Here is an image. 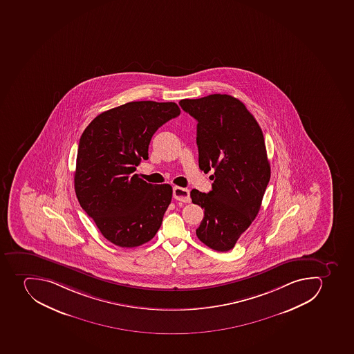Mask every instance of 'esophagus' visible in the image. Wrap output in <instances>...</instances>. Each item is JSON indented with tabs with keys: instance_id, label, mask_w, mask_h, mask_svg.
<instances>
[{
	"instance_id": "34e87169",
	"label": "esophagus",
	"mask_w": 354,
	"mask_h": 354,
	"mask_svg": "<svg viewBox=\"0 0 354 354\" xmlns=\"http://www.w3.org/2000/svg\"><path fill=\"white\" fill-rule=\"evenodd\" d=\"M174 198L177 199L179 202L189 203V190L187 188L174 187Z\"/></svg>"
}]
</instances>
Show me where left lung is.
Masks as SVG:
<instances>
[{
    "label": "left lung",
    "mask_w": 354,
    "mask_h": 354,
    "mask_svg": "<svg viewBox=\"0 0 354 354\" xmlns=\"http://www.w3.org/2000/svg\"><path fill=\"white\" fill-rule=\"evenodd\" d=\"M179 105L197 121L199 169L214 171L209 193L190 192L192 202L204 208L197 238L225 252L234 248L261 207L270 180L265 138L252 114L233 96L185 98Z\"/></svg>",
    "instance_id": "obj_1"
}]
</instances>
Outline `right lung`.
<instances>
[{
  "label": "right lung",
  "instance_id": "add662e5",
  "mask_svg": "<svg viewBox=\"0 0 354 354\" xmlns=\"http://www.w3.org/2000/svg\"><path fill=\"white\" fill-rule=\"evenodd\" d=\"M180 114L174 102H129L96 116L78 143L75 193L106 240L139 247L160 229L173 196L168 184L152 185L134 174L156 131Z\"/></svg>",
  "mask_w": 354,
  "mask_h": 354
}]
</instances>
